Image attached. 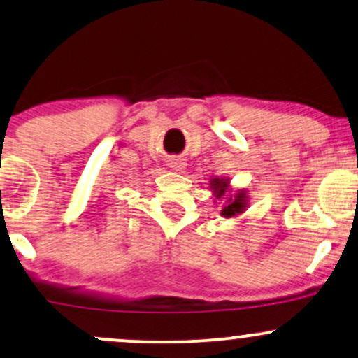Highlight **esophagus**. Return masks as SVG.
<instances>
[{
	"mask_svg": "<svg viewBox=\"0 0 358 358\" xmlns=\"http://www.w3.org/2000/svg\"><path fill=\"white\" fill-rule=\"evenodd\" d=\"M170 166L176 171H183L185 170V162L180 160V158H173V160H170Z\"/></svg>",
	"mask_w": 358,
	"mask_h": 358,
	"instance_id": "esophagus-1",
	"label": "esophagus"
}]
</instances>
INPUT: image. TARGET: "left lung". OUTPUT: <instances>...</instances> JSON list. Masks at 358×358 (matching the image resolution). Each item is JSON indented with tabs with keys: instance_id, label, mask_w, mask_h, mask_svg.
<instances>
[{
	"instance_id": "8db88e82",
	"label": "left lung",
	"mask_w": 358,
	"mask_h": 358,
	"mask_svg": "<svg viewBox=\"0 0 358 358\" xmlns=\"http://www.w3.org/2000/svg\"><path fill=\"white\" fill-rule=\"evenodd\" d=\"M212 190L215 193V196L220 200L225 195V192L228 190V180H222V178H213L212 180ZM228 196V195H227ZM247 206V196H245V192H238L235 193L234 196L227 198V206H223L222 210V217L231 218L240 215Z\"/></svg>"
}]
</instances>
